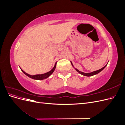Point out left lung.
<instances>
[{"label": "left lung", "mask_w": 125, "mask_h": 125, "mask_svg": "<svg viewBox=\"0 0 125 125\" xmlns=\"http://www.w3.org/2000/svg\"><path fill=\"white\" fill-rule=\"evenodd\" d=\"M71 63L72 66H73V63L71 62ZM107 65H105L104 67H103V68H101V69H99V70L95 71H93V72H92V73H83V72H81V71H79V70H78L77 69L75 68H75V70H76V71H78V73H80V74H82V75H84V76L90 77V76H92V75L96 74H97V73H100V72H101V71H102V70H103L105 68V67L107 66Z\"/></svg>", "instance_id": "left-lung-1"}]
</instances>
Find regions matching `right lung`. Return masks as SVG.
<instances>
[{"mask_svg":"<svg viewBox=\"0 0 125 125\" xmlns=\"http://www.w3.org/2000/svg\"><path fill=\"white\" fill-rule=\"evenodd\" d=\"M56 63H57V62L55 63V65L54 67L53 68H52L51 71H50L49 72H47V73H44V74H36V75H30L29 74H28L27 73H25V72L21 69V70H22V71L23 72V73L27 75V76H28L29 77L33 79H35V80H43V79H46L48 77H49L50 76V75L53 73V72L54 71L55 68H56Z\"/></svg>","mask_w":125,"mask_h":125,"instance_id":"obj_1","label":"right lung"}]
</instances>
